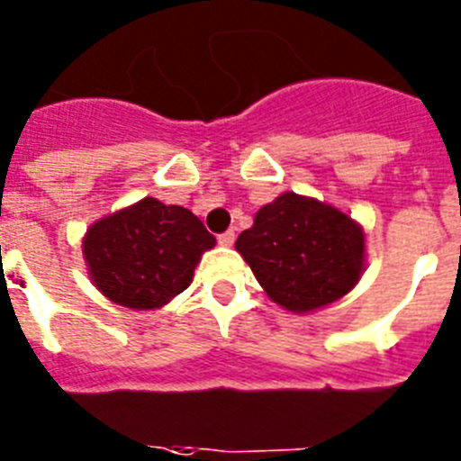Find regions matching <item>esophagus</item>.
<instances>
[{
	"instance_id": "obj_1",
	"label": "esophagus",
	"mask_w": 461,
	"mask_h": 461,
	"mask_svg": "<svg viewBox=\"0 0 461 461\" xmlns=\"http://www.w3.org/2000/svg\"><path fill=\"white\" fill-rule=\"evenodd\" d=\"M234 239H236L234 230H230V231H225V234L218 236V243H220V246L230 248V246H234Z\"/></svg>"
}]
</instances>
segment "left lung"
Here are the masks:
<instances>
[{"instance_id": "obj_1", "label": "left lung", "mask_w": 461, "mask_h": 461, "mask_svg": "<svg viewBox=\"0 0 461 461\" xmlns=\"http://www.w3.org/2000/svg\"><path fill=\"white\" fill-rule=\"evenodd\" d=\"M241 253L267 297L292 313H313L346 297L366 269L364 230L331 203L283 192L239 234Z\"/></svg>"}]
</instances>
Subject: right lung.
Segmentation results:
<instances>
[{"instance_id":"1","label":"right lung","mask_w":461,"mask_h":461,"mask_svg":"<svg viewBox=\"0 0 461 461\" xmlns=\"http://www.w3.org/2000/svg\"><path fill=\"white\" fill-rule=\"evenodd\" d=\"M215 246L202 220L155 197L92 222L83 259L92 285L118 306L162 308L192 283L202 255Z\"/></svg>"}]
</instances>
